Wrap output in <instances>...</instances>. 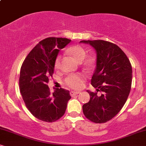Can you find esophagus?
<instances>
[{
  "label": "esophagus",
  "mask_w": 146,
  "mask_h": 146,
  "mask_svg": "<svg viewBox=\"0 0 146 146\" xmlns=\"http://www.w3.org/2000/svg\"><path fill=\"white\" fill-rule=\"evenodd\" d=\"M79 93H80V92H74V91H71L70 92V94L71 96H76V94H78Z\"/></svg>",
  "instance_id": "esophagus-1"
}]
</instances>
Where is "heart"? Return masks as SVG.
Instances as JSON below:
<instances>
[{
	"label": "heart",
	"instance_id": "obj_1",
	"mask_svg": "<svg viewBox=\"0 0 146 146\" xmlns=\"http://www.w3.org/2000/svg\"><path fill=\"white\" fill-rule=\"evenodd\" d=\"M67 52L69 54H70L78 62L82 61L86 57V50L82 46L80 45H74L70 47L67 50ZM60 61L61 56L58 55L56 58L54 63V66L56 68H59L60 65ZM84 64L87 67L90 68L94 64V61L92 59H88L84 62ZM84 80V77L80 74H69L65 78V83L69 87L75 89H78L82 87Z\"/></svg>",
	"mask_w": 146,
	"mask_h": 146
}]
</instances>
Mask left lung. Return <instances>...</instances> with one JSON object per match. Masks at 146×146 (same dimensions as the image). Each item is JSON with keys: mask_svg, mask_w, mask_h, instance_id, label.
<instances>
[{"mask_svg": "<svg viewBox=\"0 0 146 146\" xmlns=\"http://www.w3.org/2000/svg\"><path fill=\"white\" fill-rule=\"evenodd\" d=\"M80 42L90 44L97 54L96 67L91 80L97 92L87 90L90 99L83 105V113L93 122L105 123L118 113L127 100L132 80L131 65L115 44L102 40Z\"/></svg>", "mask_w": 146, "mask_h": 146, "instance_id": "8db88e82", "label": "left lung"}]
</instances>
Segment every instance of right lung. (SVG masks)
<instances>
[{"instance_id": "1", "label": "right lung", "mask_w": 146, "mask_h": 146, "mask_svg": "<svg viewBox=\"0 0 146 146\" xmlns=\"http://www.w3.org/2000/svg\"><path fill=\"white\" fill-rule=\"evenodd\" d=\"M70 41L64 38H46L30 52L22 64L20 92L28 110L40 120H58L64 114L71 98L68 90L60 88L51 93L47 85L49 78L52 77L60 50Z\"/></svg>"}]
</instances>
